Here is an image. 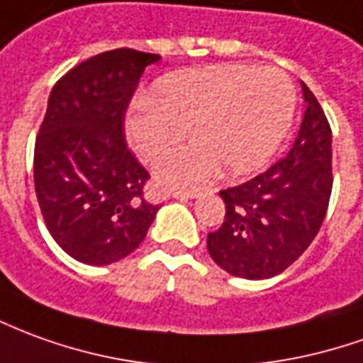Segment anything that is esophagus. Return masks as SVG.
Masks as SVG:
<instances>
[{"label": "esophagus", "instance_id": "34e87169", "mask_svg": "<svg viewBox=\"0 0 363 363\" xmlns=\"http://www.w3.org/2000/svg\"><path fill=\"white\" fill-rule=\"evenodd\" d=\"M206 190H174L173 196L174 200H192V199H200Z\"/></svg>", "mask_w": 363, "mask_h": 363}]
</instances>
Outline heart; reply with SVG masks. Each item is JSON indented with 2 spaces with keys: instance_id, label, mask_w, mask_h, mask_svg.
Here are the masks:
<instances>
[{
  "instance_id": "obj_1",
  "label": "heart",
  "mask_w": 363,
  "mask_h": 363,
  "mask_svg": "<svg viewBox=\"0 0 363 363\" xmlns=\"http://www.w3.org/2000/svg\"><path fill=\"white\" fill-rule=\"evenodd\" d=\"M295 116V88L277 68L220 65L173 72L157 80L151 98H139L125 118L129 143L155 159L189 135L190 145L155 163L167 186L196 184L225 163L232 173L269 161Z\"/></svg>"
}]
</instances>
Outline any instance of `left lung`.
<instances>
[{"label": "left lung", "mask_w": 363, "mask_h": 363, "mask_svg": "<svg viewBox=\"0 0 363 363\" xmlns=\"http://www.w3.org/2000/svg\"><path fill=\"white\" fill-rule=\"evenodd\" d=\"M306 110L289 153L252 181L225 189L224 224L208 234L210 257L230 275L275 277L318 234L332 192V131L301 82Z\"/></svg>", "instance_id": "1"}]
</instances>
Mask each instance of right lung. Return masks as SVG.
<instances>
[{
  "mask_svg": "<svg viewBox=\"0 0 363 363\" xmlns=\"http://www.w3.org/2000/svg\"><path fill=\"white\" fill-rule=\"evenodd\" d=\"M159 55L116 49L68 70L50 90L35 141V190L55 242L86 265L135 252L159 206L128 149L123 116L139 76Z\"/></svg>",
  "mask_w": 363,
  "mask_h": 363,
  "instance_id": "add662e5",
  "label": "right lung"
}]
</instances>
